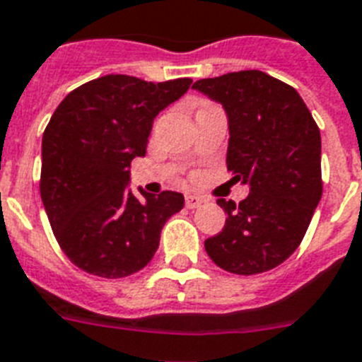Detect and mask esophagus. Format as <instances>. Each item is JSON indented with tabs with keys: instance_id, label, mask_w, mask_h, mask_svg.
<instances>
[{
	"instance_id": "obj_1",
	"label": "esophagus",
	"mask_w": 362,
	"mask_h": 362,
	"mask_svg": "<svg viewBox=\"0 0 362 362\" xmlns=\"http://www.w3.org/2000/svg\"><path fill=\"white\" fill-rule=\"evenodd\" d=\"M203 202H205V199H203L202 196H196V194H187V196H185V203H187L188 209L199 207Z\"/></svg>"
}]
</instances>
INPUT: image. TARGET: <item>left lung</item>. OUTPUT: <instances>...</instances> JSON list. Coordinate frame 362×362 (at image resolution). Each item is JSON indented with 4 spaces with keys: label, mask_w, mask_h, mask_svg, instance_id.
<instances>
[{
    "label": "left lung",
    "mask_w": 362,
    "mask_h": 362,
    "mask_svg": "<svg viewBox=\"0 0 362 362\" xmlns=\"http://www.w3.org/2000/svg\"><path fill=\"white\" fill-rule=\"evenodd\" d=\"M192 88L228 112V170L231 181L250 185L238 205L218 199L228 218L205 252L238 276L279 267L303 240L322 198L320 129L296 88L264 71H231Z\"/></svg>",
    "instance_id": "1"
}]
</instances>
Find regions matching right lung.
Segmentation results:
<instances>
[{
    "instance_id": "add662e5",
    "label": "right lung",
    "mask_w": 362,
    "mask_h": 362,
    "mask_svg": "<svg viewBox=\"0 0 362 362\" xmlns=\"http://www.w3.org/2000/svg\"><path fill=\"white\" fill-rule=\"evenodd\" d=\"M190 83L112 74L71 90L53 112L42 136L40 196L59 246L83 272L120 279L142 270L166 220L183 209V194L136 196L127 185L155 116Z\"/></svg>"
}]
</instances>
